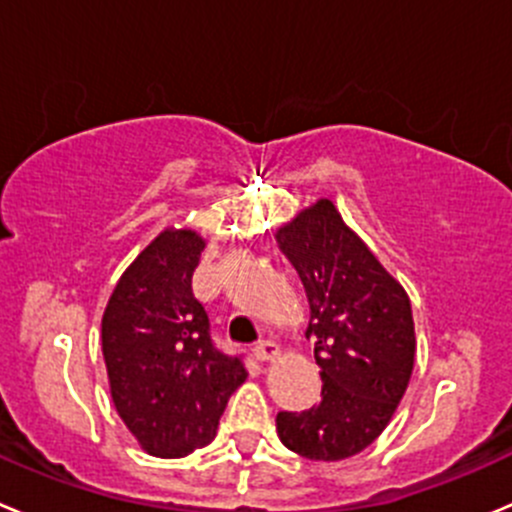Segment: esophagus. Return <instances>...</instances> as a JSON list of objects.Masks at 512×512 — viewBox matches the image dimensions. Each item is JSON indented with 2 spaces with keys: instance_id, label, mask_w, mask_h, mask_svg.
Segmentation results:
<instances>
[{
  "instance_id": "esophagus-1",
  "label": "esophagus",
  "mask_w": 512,
  "mask_h": 512,
  "mask_svg": "<svg viewBox=\"0 0 512 512\" xmlns=\"http://www.w3.org/2000/svg\"><path fill=\"white\" fill-rule=\"evenodd\" d=\"M280 345H277V342H272V340H262L260 345H255V357L260 362H272V360H277V357H280Z\"/></svg>"
}]
</instances>
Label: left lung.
<instances>
[{
	"label": "left lung",
	"instance_id": "obj_1",
	"mask_svg": "<svg viewBox=\"0 0 512 512\" xmlns=\"http://www.w3.org/2000/svg\"><path fill=\"white\" fill-rule=\"evenodd\" d=\"M275 237L305 285L307 337H317L322 377L320 403L277 413V435L302 458H352L388 428L408 390L415 365L410 297L332 200H317Z\"/></svg>",
	"mask_w": 512,
	"mask_h": 512
}]
</instances>
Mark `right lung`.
Returning <instances> with one entry per match:
<instances>
[{
  "label": "right lung",
  "mask_w": 512,
  "mask_h": 512,
  "mask_svg": "<svg viewBox=\"0 0 512 512\" xmlns=\"http://www.w3.org/2000/svg\"><path fill=\"white\" fill-rule=\"evenodd\" d=\"M202 250L195 230H162L122 272L102 315L114 408L157 458L210 445L247 377L240 357L217 350L205 307L192 295Z\"/></svg>",
  "instance_id": "right-lung-1"
}]
</instances>
